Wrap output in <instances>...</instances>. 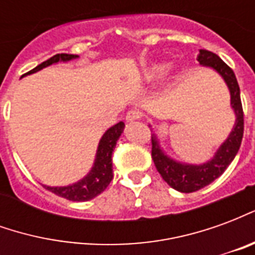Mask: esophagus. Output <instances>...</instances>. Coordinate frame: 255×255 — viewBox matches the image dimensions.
<instances>
[{"label":"esophagus","mask_w":255,"mask_h":255,"mask_svg":"<svg viewBox=\"0 0 255 255\" xmlns=\"http://www.w3.org/2000/svg\"><path fill=\"white\" fill-rule=\"evenodd\" d=\"M139 119H140V113H139L138 111H129L127 113V116H126L127 123H133L136 122V120H139Z\"/></svg>","instance_id":"34e87169"}]
</instances>
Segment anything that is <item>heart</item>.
Returning a JSON list of instances; mask_svg holds the SVG:
<instances>
[{"mask_svg": "<svg viewBox=\"0 0 255 255\" xmlns=\"http://www.w3.org/2000/svg\"><path fill=\"white\" fill-rule=\"evenodd\" d=\"M168 71L166 65H161V64H154V65H150V67L144 68L140 75V79L146 82V83H151L161 79Z\"/></svg>", "mask_w": 255, "mask_h": 255, "instance_id": "1", "label": "heart"}]
</instances>
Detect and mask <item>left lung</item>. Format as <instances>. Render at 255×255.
Returning a JSON list of instances; mask_svg holds the SVG:
<instances>
[{
    "instance_id": "1",
    "label": "left lung",
    "mask_w": 255,
    "mask_h": 255,
    "mask_svg": "<svg viewBox=\"0 0 255 255\" xmlns=\"http://www.w3.org/2000/svg\"><path fill=\"white\" fill-rule=\"evenodd\" d=\"M197 60L202 67L216 71L227 84L231 95V108L235 113V124L213 157L203 164H187L172 158L161 147L160 139L151 129V158L154 161L155 168L172 188L180 192H194L201 190L221 176L238 154L243 138V109L241 102V90L235 73L217 54L205 49L199 50Z\"/></svg>"
}]
</instances>
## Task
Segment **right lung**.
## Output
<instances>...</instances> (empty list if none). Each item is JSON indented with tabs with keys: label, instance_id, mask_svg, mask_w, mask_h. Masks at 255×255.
I'll use <instances>...</instances> for the list:
<instances>
[{
	"label": "right lung",
	"instance_id": "add662e5",
	"mask_svg": "<svg viewBox=\"0 0 255 255\" xmlns=\"http://www.w3.org/2000/svg\"><path fill=\"white\" fill-rule=\"evenodd\" d=\"M79 56L76 54H56L46 61L39 64L32 71L27 73H35L41 71L43 68L53 65L57 63H68L71 60H76ZM124 123H117L116 126H113L109 129H106L105 133L102 135L100 139V143L97 147V153H95L94 164L91 166L89 173L76 183H72L69 186H63V187H52V186H43V187L49 190V191L54 192L58 197H63L69 201H75V202H84V201H90L97 195H100L101 192L104 191L109 183L113 179V165H112V153L116 147V143L119 138L122 136L123 131H124Z\"/></svg>",
	"mask_w": 255,
	"mask_h": 255
}]
</instances>
